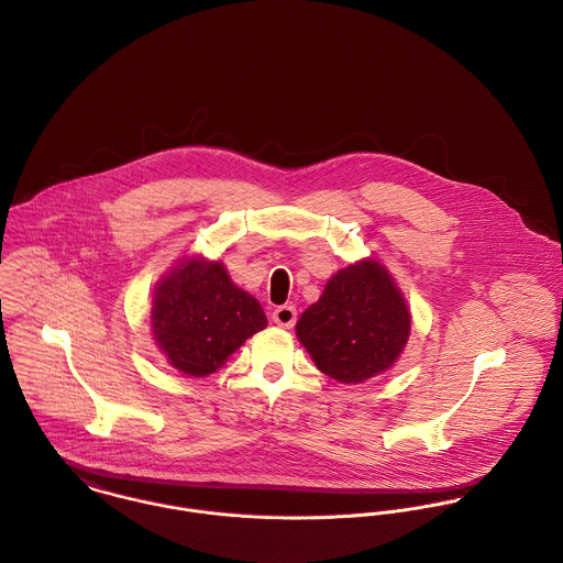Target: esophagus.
I'll return each instance as SVG.
<instances>
[{
  "instance_id": "obj_1",
  "label": "esophagus",
  "mask_w": 563,
  "mask_h": 563,
  "mask_svg": "<svg viewBox=\"0 0 563 563\" xmlns=\"http://www.w3.org/2000/svg\"><path fill=\"white\" fill-rule=\"evenodd\" d=\"M273 321L282 328H292L297 323V308L295 306H277L273 310Z\"/></svg>"
}]
</instances>
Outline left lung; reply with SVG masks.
<instances>
[{"label": "left lung", "instance_id": "obj_1", "mask_svg": "<svg viewBox=\"0 0 563 563\" xmlns=\"http://www.w3.org/2000/svg\"><path fill=\"white\" fill-rule=\"evenodd\" d=\"M410 334V312L374 260L339 271L297 323V336L323 372L358 384L393 367Z\"/></svg>", "mask_w": 563, "mask_h": 563}]
</instances>
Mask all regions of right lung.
<instances>
[{"label":"right lung","instance_id":"obj_1","mask_svg":"<svg viewBox=\"0 0 563 563\" xmlns=\"http://www.w3.org/2000/svg\"><path fill=\"white\" fill-rule=\"evenodd\" d=\"M266 328L257 299L240 290L220 262L189 260L157 288L153 334L181 374H213L246 339Z\"/></svg>","mask_w":563,"mask_h":563}]
</instances>
